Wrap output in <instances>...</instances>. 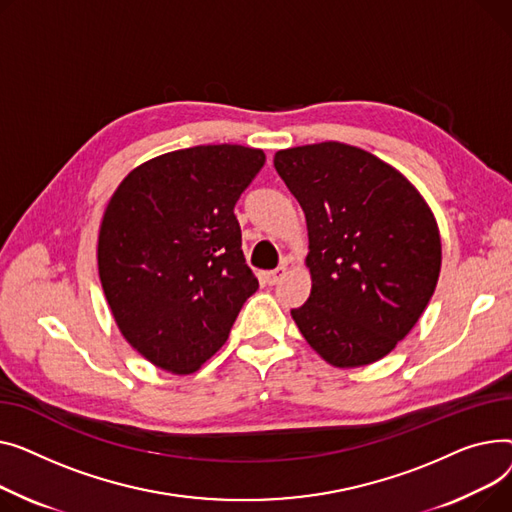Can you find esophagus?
I'll use <instances>...</instances> for the list:
<instances>
[{
    "label": "esophagus",
    "instance_id": "1",
    "mask_svg": "<svg viewBox=\"0 0 512 512\" xmlns=\"http://www.w3.org/2000/svg\"><path fill=\"white\" fill-rule=\"evenodd\" d=\"M285 273H287V266L283 264V266H279V268H275V270H268V273H264V281H266L268 285H277V283L285 277Z\"/></svg>",
    "mask_w": 512,
    "mask_h": 512
}]
</instances>
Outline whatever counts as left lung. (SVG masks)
<instances>
[{"instance_id":"1","label":"left lung","mask_w":512,"mask_h":512,"mask_svg":"<svg viewBox=\"0 0 512 512\" xmlns=\"http://www.w3.org/2000/svg\"><path fill=\"white\" fill-rule=\"evenodd\" d=\"M275 167L302 204L312 291L291 316L335 368L378 362L434 295L442 244L432 208L393 165L343 142L279 150Z\"/></svg>"}]
</instances>
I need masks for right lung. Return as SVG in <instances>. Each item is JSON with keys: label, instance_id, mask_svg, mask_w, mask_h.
<instances>
[{"label": "right lung", "instance_id": "add662e5", "mask_svg": "<svg viewBox=\"0 0 512 512\" xmlns=\"http://www.w3.org/2000/svg\"><path fill=\"white\" fill-rule=\"evenodd\" d=\"M260 148L202 144L132 169L99 229V277L124 339L150 364L192 374L227 341L256 293L235 202Z\"/></svg>", "mask_w": 512, "mask_h": 512}]
</instances>
